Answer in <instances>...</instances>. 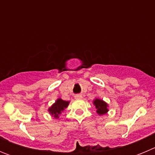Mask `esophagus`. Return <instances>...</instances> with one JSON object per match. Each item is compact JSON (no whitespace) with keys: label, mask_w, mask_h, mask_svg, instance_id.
<instances>
[{"label":"esophagus","mask_w":155,"mask_h":155,"mask_svg":"<svg viewBox=\"0 0 155 155\" xmlns=\"http://www.w3.org/2000/svg\"><path fill=\"white\" fill-rule=\"evenodd\" d=\"M74 98L76 99H81L83 98V96H82L81 94H76V95H74Z\"/></svg>","instance_id":"34e87169"}]
</instances>
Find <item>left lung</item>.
Returning <instances> with one entry per match:
<instances>
[{"instance_id": "left-lung-1", "label": "left lung", "mask_w": 155, "mask_h": 155, "mask_svg": "<svg viewBox=\"0 0 155 155\" xmlns=\"http://www.w3.org/2000/svg\"><path fill=\"white\" fill-rule=\"evenodd\" d=\"M93 102H94V106L96 108V112L98 115H104L109 111V109H108L109 105L106 102H104L103 100L99 99V98H95L93 101Z\"/></svg>"}]
</instances>
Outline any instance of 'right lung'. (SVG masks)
I'll return each mask as SVG.
<instances>
[{
	"label": "right lung",
	"instance_id": "1",
	"mask_svg": "<svg viewBox=\"0 0 155 155\" xmlns=\"http://www.w3.org/2000/svg\"><path fill=\"white\" fill-rule=\"evenodd\" d=\"M69 103L70 102H68V101H64L61 98H58L55 102V103L53 104L51 107L49 108L48 111L50 112L52 116L57 119L59 118V116L64 110V109L68 107Z\"/></svg>",
	"mask_w": 155,
	"mask_h": 155
}]
</instances>
